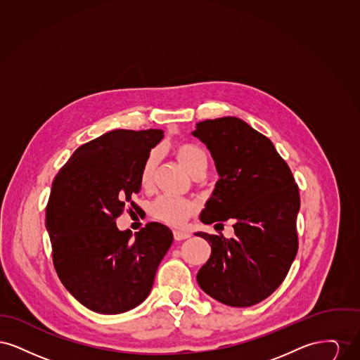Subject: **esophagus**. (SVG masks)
Instances as JSON below:
<instances>
[{
  "mask_svg": "<svg viewBox=\"0 0 360 360\" xmlns=\"http://www.w3.org/2000/svg\"><path fill=\"white\" fill-rule=\"evenodd\" d=\"M190 238V232L188 231H174V239L185 240Z\"/></svg>",
  "mask_w": 360,
  "mask_h": 360,
  "instance_id": "34e87169",
  "label": "esophagus"
}]
</instances>
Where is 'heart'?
<instances>
[{
	"label": "heart",
	"mask_w": 360,
	"mask_h": 360,
	"mask_svg": "<svg viewBox=\"0 0 360 360\" xmlns=\"http://www.w3.org/2000/svg\"><path fill=\"white\" fill-rule=\"evenodd\" d=\"M172 153L175 155L176 160L179 162V165L190 175L200 178L207 170V155L201 147L193 143L184 141L174 146ZM156 163H158V155L155 151H151L144 159L139 172V184L141 188H151ZM150 212H151V216L158 221H162L172 226H181L188 217H191L197 212V204L186 198L160 197L151 205Z\"/></svg>",
	"instance_id": "obj_1"
}]
</instances>
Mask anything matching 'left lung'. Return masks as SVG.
<instances>
[{
    "label": "left lung",
    "mask_w": 360,
    "mask_h": 360,
    "mask_svg": "<svg viewBox=\"0 0 360 360\" xmlns=\"http://www.w3.org/2000/svg\"><path fill=\"white\" fill-rule=\"evenodd\" d=\"M193 135L205 143L220 175L200 219L223 226L231 220L235 229L231 239L195 233L212 244L198 285L225 305L252 307L276 290L297 255L298 185L271 140L245 121H201Z\"/></svg>",
    "instance_id": "left-lung-1"
}]
</instances>
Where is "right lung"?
I'll return each mask as SVG.
<instances>
[{"instance_id":"1","label":"right lung","mask_w":360,"mask_h":360,"mask_svg":"<svg viewBox=\"0 0 360 360\" xmlns=\"http://www.w3.org/2000/svg\"><path fill=\"white\" fill-rule=\"evenodd\" d=\"M162 139L160 129L106 132L77 148L53 178L46 207L53 267L93 311L119 314L141 304L172 247L163 224H147L134 239L116 226L124 209L136 205L141 165Z\"/></svg>"}]
</instances>
